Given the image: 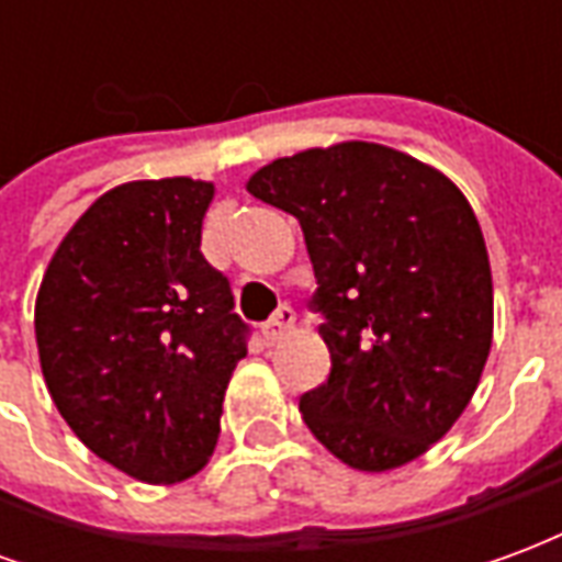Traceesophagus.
<instances>
[{
    "mask_svg": "<svg viewBox=\"0 0 562 562\" xmlns=\"http://www.w3.org/2000/svg\"><path fill=\"white\" fill-rule=\"evenodd\" d=\"M292 328H294V310L292 306H280V310L273 313V318L265 325V340L268 342L282 340V337H285Z\"/></svg>",
    "mask_w": 562,
    "mask_h": 562,
    "instance_id": "34e87169",
    "label": "esophagus"
}]
</instances>
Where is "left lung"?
I'll use <instances>...</instances> for the list:
<instances>
[{"mask_svg":"<svg viewBox=\"0 0 562 562\" xmlns=\"http://www.w3.org/2000/svg\"><path fill=\"white\" fill-rule=\"evenodd\" d=\"M246 192L301 222L330 373L301 415L346 467L389 472L454 427L491 355L494 280L482 225L446 173L342 140L273 159Z\"/></svg>","mask_w":562,"mask_h":562,"instance_id":"8db88e82","label":"left lung"}]
</instances>
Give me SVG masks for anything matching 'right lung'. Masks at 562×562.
<instances>
[{
    "mask_svg": "<svg viewBox=\"0 0 562 562\" xmlns=\"http://www.w3.org/2000/svg\"><path fill=\"white\" fill-rule=\"evenodd\" d=\"M213 192L192 177L108 189L56 246L35 297L56 409L95 458L147 484L207 467L246 355L228 280L201 256Z\"/></svg>",
    "mask_w": 562,
    "mask_h": 562,
    "instance_id": "1",
    "label": "right lung"
}]
</instances>
